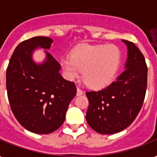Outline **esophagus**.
Here are the masks:
<instances>
[{"mask_svg":"<svg viewBox=\"0 0 157 157\" xmlns=\"http://www.w3.org/2000/svg\"><path fill=\"white\" fill-rule=\"evenodd\" d=\"M84 94V92H83V90L81 89H79L78 87V89H77V96H82Z\"/></svg>","mask_w":157,"mask_h":157,"instance_id":"obj_1","label":"esophagus"}]
</instances>
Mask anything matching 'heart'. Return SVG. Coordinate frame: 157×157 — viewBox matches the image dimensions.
<instances>
[{
    "mask_svg": "<svg viewBox=\"0 0 157 157\" xmlns=\"http://www.w3.org/2000/svg\"><path fill=\"white\" fill-rule=\"evenodd\" d=\"M121 62V53L114 45H84L76 48L71 56L60 60L61 68L68 79L80 75L85 84L95 89L109 85L117 72Z\"/></svg>",
    "mask_w": 157,
    "mask_h": 157,
    "instance_id": "1",
    "label": "heart"
}]
</instances>
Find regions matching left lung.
<instances>
[{"instance_id": "left-lung-1", "label": "left lung", "mask_w": 157, "mask_h": 157, "mask_svg": "<svg viewBox=\"0 0 157 157\" xmlns=\"http://www.w3.org/2000/svg\"><path fill=\"white\" fill-rule=\"evenodd\" d=\"M128 49L126 70L115 81L97 91H87L86 121L101 134H113L133 122L143 106L147 88V65L133 43L122 40Z\"/></svg>"}]
</instances>
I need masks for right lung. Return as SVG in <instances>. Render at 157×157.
<instances>
[{"instance_id":"1","label":"right lung","mask_w":157,"mask_h":157,"mask_svg":"<svg viewBox=\"0 0 157 157\" xmlns=\"http://www.w3.org/2000/svg\"><path fill=\"white\" fill-rule=\"evenodd\" d=\"M53 40L35 36L16 47L6 68V90L12 112L19 124L34 133L55 132L65 121L75 84L60 74V65L48 51L43 64L31 58L36 48L48 49Z\"/></svg>"}]
</instances>
